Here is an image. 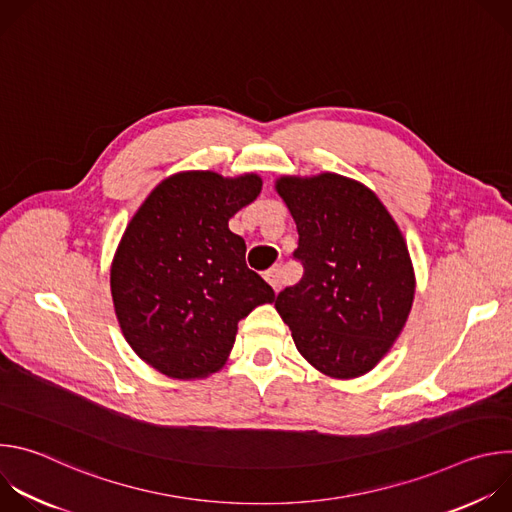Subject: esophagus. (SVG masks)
<instances>
[{
    "mask_svg": "<svg viewBox=\"0 0 512 512\" xmlns=\"http://www.w3.org/2000/svg\"><path fill=\"white\" fill-rule=\"evenodd\" d=\"M263 277L267 279V283H269L275 291H279V287H281V267H279V265H275V267L267 269Z\"/></svg>",
    "mask_w": 512,
    "mask_h": 512,
    "instance_id": "obj_1",
    "label": "esophagus"
}]
</instances>
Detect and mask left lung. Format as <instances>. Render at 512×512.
I'll return each mask as SVG.
<instances>
[{
	"label": "left lung",
	"instance_id": "8db88e82",
	"mask_svg": "<svg viewBox=\"0 0 512 512\" xmlns=\"http://www.w3.org/2000/svg\"><path fill=\"white\" fill-rule=\"evenodd\" d=\"M304 265L275 310L300 354L330 379H358L393 348L415 298V271L395 218L358 180L320 172L279 176Z\"/></svg>",
	"mask_w": 512,
	"mask_h": 512
}]
</instances>
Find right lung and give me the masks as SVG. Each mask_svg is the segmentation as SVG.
I'll return each mask as SVG.
<instances>
[{"label": "right lung", "instance_id": "1", "mask_svg": "<svg viewBox=\"0 0 512 512\" xmlns=\"http://www.w3.org/2000/svg\"><path fill=\"white\" fill-rule=\"evenodd\" d=\"M257 174L212 170L162 180L131 216L111 261V296L127 344L170 379L223 369L239 322L275 294L245 263L231 216L261 192Z\"/></svg>", "mask_w": 512, "mask_h": 512}]
</instances>
